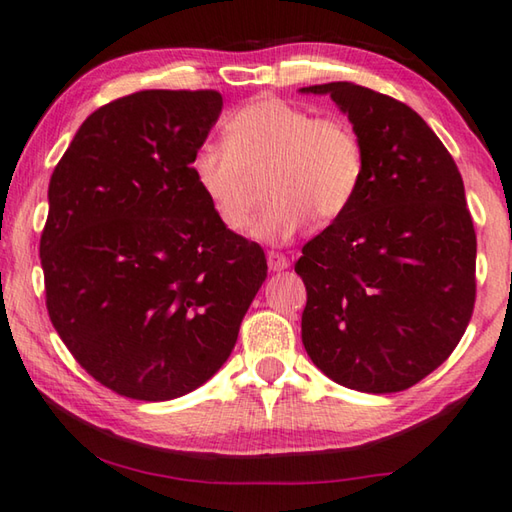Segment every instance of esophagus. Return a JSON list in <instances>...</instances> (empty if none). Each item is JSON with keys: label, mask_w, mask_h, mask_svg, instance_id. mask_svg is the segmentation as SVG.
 I'll return each instance as SVG.
<instances>
[{"label": "esophagus", "mask_w": 512, "mask_h": 512, "mask_svg": "<svg viewBox=\"0 0 512 512\" xmlns=\"http://www.w3.org/2000/svg\"><path fill=\"white\" fill-rule=\"evenodd\" d=\"M266 262H268V268H271V271H286V268L291 266V259L282 255V253H275V250H271V253L266 255Z\"/></svg>", "instance_id": "1"}]
</instances>
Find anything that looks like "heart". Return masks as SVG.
Masks as SVG:
<instances>
[{
    "mask_svg": "<svg viewBox=\"0 0 512 512\" xmlns=\"http://www.w3.org/2000/svg\"><path fill=\"white\" fill-rule=\"evenodd\" d=\"M190 176L226 230H244L253 210V176L266 172L271 201L253 237L286 241L309 226L340 219L358 199L367 174L356 129L338 116H315L284 98L248 102L226 123V143L194 150Z\"/></svg>",
    "mask_w": 512,
    "mask_h": 512,
    "instance_id": "obj_1",
    "label": "heart"
}]
</instances>
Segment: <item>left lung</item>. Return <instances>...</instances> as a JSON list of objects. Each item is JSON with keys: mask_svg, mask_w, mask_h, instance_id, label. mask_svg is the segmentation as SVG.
<instances>
[{"mask_svg": "<svg viewBox=\"0 0 512 512\" xmlns=\"http://www.w3.org/2000/svg\"><path fill=\"white\" fill-rule=\"evenodd\" d=\"M331 96L367 174L353 206L302 248L304 349L322 374L367 394L416 385L448 360L475 309L477 237L457 163L403 102L353 82Z\"/></svg>", "mask_w": 512, "mask_h": 512, "instance_id": "1", "label": "left lung"}]
</instances>
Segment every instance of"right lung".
Here are the masks:
<instances>
[{"label": "right lung", "mask_w": 512, "mask_h": 512, "mask_svg": "<svg viewBox=\"0 0 512 512\" xmlns=\"http://www.w3.org/2000/svg\"><path fill=\"white\" fill-rule=\"evenodd\" d=\"M224 100L147 89L96 109L49 183L46 309L100 385L172 401L217 374L266 280L255 241L219 224L190 159Z\"/></svg>", "instance_id": "right-lung-1"}]
</instances>
